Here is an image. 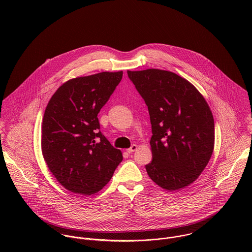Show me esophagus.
Returning a JSON list of instances; mask_svg holds the SVG:
<instances>
[{"label":"esophagus","instance_id":"1","mask_svg":"<svg viewBox=\"0 0 252 252\" xmlns=\"http://www.w3.org/2000/svg\"><path fill=\"white\" fill-rule=\"evenodd\" d=\"M137 149H138V145H137V144H133L130 148L127 149V152H128V153H132V152L136 151Z\"/></svg>","mask_w":252,"mask_h":252}]
</instances>
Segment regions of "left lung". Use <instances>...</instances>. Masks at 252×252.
I'll use <instances>...</instances> for the list:
<instances>
[{
	"label": "left lung",
	"mask_w": 252,
	"mask_h": 252,
	"mask_svg": "<svg viewBox=\"0 0 252 252\" xmlns=\"http://www.w3.org/2000/svg\"><path fill=\"white\" fill-rule=\"evenodd\" d=\"M150 116L149 178L174 191L198 179L215 146V122L202 94L177 73L158 69L127 71Z\"/></svg>",
	"instance_id": "8db88e82"
}]
</instances>
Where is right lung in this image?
Listing matches in <instances>:
<instances>
[{"mask_svg": "<svg viewBox=\"0 0 252 252\" xmlns=\"http://www.w3.org/2000/svg\"><path fill=\"white\" fill-rule=\"evenodd\" d=\"M104 72L68 80L45 108L41 150L49 171L69 191L92 195L111 179L123 156L100 131L98 113L122 79Z\"/></svg>", "mask_w": 252, "mask_h": 252, "instance_id": "add662e5", "label": "right lung"}]
</instances>
